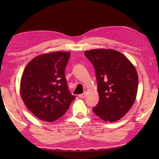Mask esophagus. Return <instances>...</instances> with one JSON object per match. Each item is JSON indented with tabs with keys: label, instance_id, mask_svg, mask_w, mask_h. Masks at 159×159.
<instances>
[{
	"label": "esophagus",
	"instance_id": "1",
	"mask_svg": "<svg viewBox=\"0 0 159 159\" xmlns=\"http://www.w3.org/2000/svg\"><path fill=\"white\" fill-rule=\"evenodd\" d=\"M85 93H82V94H80V95H79V97L80 98H85Z\"/></svg>",
	"mask_w": 159,
	"mask_h": 159
}]
</instances>
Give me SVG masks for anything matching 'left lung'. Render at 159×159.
Here are the masks:
<instances>
[{
    "label": "left lung",
    "mask_w": 159,
    "mask_h": 159,
    "mask_svg": "<svg viewBox=\"0 0 159 159\" xmlns=\"http://www.w3.org/2000/svg\"><path fill=\"white\" fill-rule=\"evenodd\" d=\"M95 69L99 100L93 110L105 121L119 120L135 100L138 76L130 60L118 51L95 49L84 52Z\"/></svg>",
    "instance_id": "obj_1"
}]
</instances>
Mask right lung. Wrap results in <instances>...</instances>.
<instances>
[{"mask_svg":"<svg viewBox=\"0 0 159 159\" xmlns=\"http://www.w3.org/2000/svg\"><path fill=\"white\" fill-rule=\"evenodd\" d=\"M69 52L38 56L26 65L20 93L27 108L42 120L52 122L63 116L76 99L69 90L64 71Z\"/></svg>","mask_w":159,"mask_h":159,"instance_id":"obj_1","label":"right lung"}]
</instances>
